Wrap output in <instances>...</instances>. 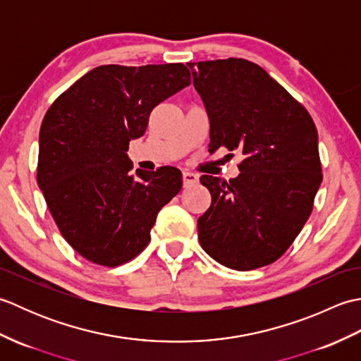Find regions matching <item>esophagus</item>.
<instances>
[{
  "instance_id": "34e87169",
  "label": "esophagus",
  "mask_w": 361,
  "mask_h": 361,
  "mask_svg": "<svg viewBox=\"0 0 361 361\" xmlns=\"http://www.w3.org/2000/svg\"><path fill=\"white\" fill-rule=\"evenodd\" d=\"M195 183H198V176L192 172H183V186L189 188V186H194Z\"/></svg>"
}]
</instances>
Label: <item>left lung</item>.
Instances as JSON below:
<instances>
[{"mask_svg": "<svg viewBox=\"0 0 361 361\" xmlns=\"http://www.w3.org/2000/svg\"><path fill=\"white\" fill-rule=\"evenodd\" d=\"M209 114V150H240L239 176L202 175L212 202L198 240L219 264L248 271L273 264L310 217L323 181L309 111L245 59L188 63Z\"/></svg>", "mask_w": 361, "mask_h": 361, "instance_id": "obj_1", "label": "left lung"}]
</instances>
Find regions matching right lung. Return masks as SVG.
<instances>
[{"mask_svg":"<svg viewBox=\"0 0 361 361\" xmlns=\"http://www.w3.org/2000/svg\"><path fill=\"white\" fill-rule=\"evenodd\" d=\"M188 85L183 63L102 65L46 111L37 183L60 234L90 262L118 267L135 259L159 209L180 192L178 169L132 175L126 152L144 135L152 110Z\"/></svg>","mask_w":361,"mask_h":361,"instance_id":"add662e5","label":"right lung"}]
</instances>
